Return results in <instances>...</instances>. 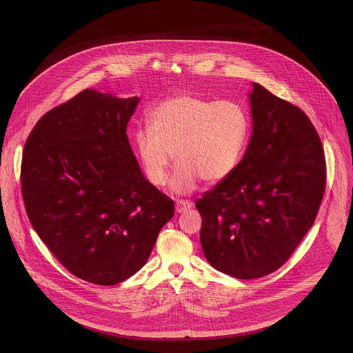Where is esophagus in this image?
<instances>
[{
  "label": "esophagus",
  "mask_w": 353,
  "mask_h": 353,
  "mask_svg": "<svg viewBox=\"0 0 353 353\" xmlns=\"http://www.w3.org/2000/svg\"><path fill=\"white\" fill-rule=\"evenodd\" d=\"M191 207H192V203H190V201H177V203H176V212L177 214H184Z\"/></svg>",
  "instance_id": "1"
}]
</instances>
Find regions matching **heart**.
Wrapping results in <instances>:
<instances>
[{"label":"heart","instance_id":"heart-1","mask_svg":"<svg viewBox=\"0 0 353 353\" xmlns=\"http://www.w3.org/2000/svg\"><path fill=\"white\" fill-rule=\"evenodd\" d=\"M250 134V116L240 103L177 93L152 109L149 127L135 131L134 143L150 183L168 181L173 157L179 163L170 188L188 194L203 179L210 184L228 179L245 154Z\"/></svg>","mask_w":353,"mask_h":353}]
</instances>
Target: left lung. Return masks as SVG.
Returning a JSON list of instances; mask_svg holds the SVG:
<instances>
[{
	"instance_id": "obj_1",
	"label": "left lung",
	"mask_w": 353,
	"mask_h": 353,
	"mask_svg": "<svg viewBox=\"0 0 353 353\" xmlns=\"http://www.w3.org/2000/svg\"><path fill=\"white\" fill-rule=\"evenodd\" d=\"M248 100L253 134L240 165L195 203L207 261L239 279L285 264L313 226L325 188L324 150L309 117L256 82Z\"/></svg>"
}]
</instances>
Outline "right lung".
<instances>
[{
  "label": "right lung",
  "mask_w": 353,
  "mask_h": 353,
  "mask_svg": "<svg viewBox=\"0 0 353 353\" xmlns=\"http://www.w3.org/2000/svg\"><path fill=\"white\" fill-rule=\"evenodd\" d=\"M141 97L85 89L30 132L21 185L29 221L75 276L116 285L143 267L174 204L150 184L127 137Z\"/></svg>",
  "instance_id": "1"
}]
</instances>
